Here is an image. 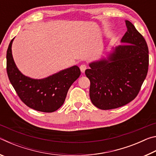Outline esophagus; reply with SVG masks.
I'll use <instances>...</instances> for the list:
<instances>
[{
    "label": "esophagus",
    "instance_id": "obj_1",
    "mask_svg": "<svg viewBox=\"0 0 156 156\" xmlns=\"http://www.w3.org/2000/svg\"><path fill=\"white\" fill-rule=\"evenodd\" d=\"M80 71H81L82 73H84V72H85V70L87 69V65H84V64L81 65L80 67Z\"/></svg>",
    "mask_w": 156,
    "mask_h": 156
}]
</instances>
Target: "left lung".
Masks as SVG:
<instances>
[{
	"label": "left lung",
	"instance_id": "1",
	"mask_svg": "<svg viewBox=\"0 0 156 156\" xmlns=\"http://www.w3.org/2000/svg\"><path fill=\"white\" fill-rule=\"evenodd\" d=\"M122 44L112 47L106 57L89 63L85 75L90 80L89 96L100 109L122 107L137 96L146 78L149 50L146 41L129 20Z\"/></svg>",
	"mask_w": 156,
	"mask_h": 156
}]
</instances>
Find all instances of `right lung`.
Listing matches in <instances>:
<instances>
[{"mask_svg":"<svg viewBox=\"0 0 156 156\" xmlns=\"http://www.w3.org/2000/svg\"><path fill=\"white\" fill-rule=\"evenodd\" d=\"M7 51V72L9 81L21 100L34 110L54 112L64 103L69 89L80 75L78 66L73 65L41 79L31 78L20 72L13 58L12 46Z\"/></svg>","mask_w":156,"mask_h":156,"instance_id":"obj_1","label":"right lung"}]
</instances>
